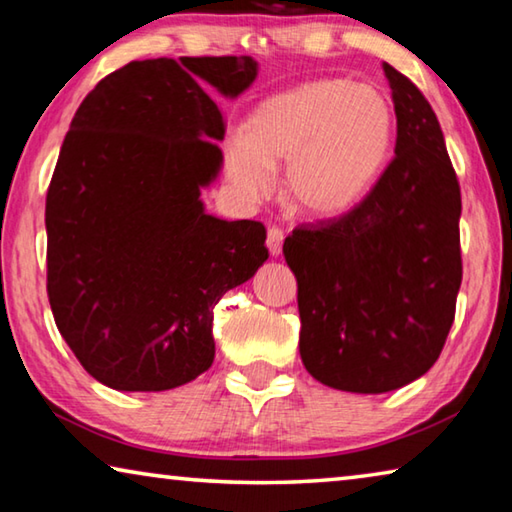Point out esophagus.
<instances>
[{
  "mask_svg": "<svg viewBox=\"0 0 512 512\" xmlns=\"http://www.w3.org/2000/svg\"><path fill=\"white\" fill-rule=\"evenodd\" d=\"M266 244L268 250H271V255L277 257L282 253V244H284V232L280 228H268L266 232Z\"/></svg>",
  "mask_w": 512,
  "mask_h": 512,
  "instance_id": "1",
  "label": "esophagus"
}]
</instances>
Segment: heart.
I'll return each mask as SVG.
<instances>
[{
    "instance_id": "b5f03b06",
    "label": "heart",
    "mask_w": 512,
    "mask_h": 512,
    "mask_svg": "<svg viewBox=\"0 0 512 512\" xmlns=\"http://www.w3.org/2000/svg\"><path fill=\"white\" fill-rule=\"evenodd\" d=\"M395 119L370 85L341 79L302 83L250 112L244 133L225 142V173L250 201L271 194L284 161V198L314 219L350 212L377 183Z\"/></svg>"
}]
</instances>
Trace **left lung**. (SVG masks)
Wrapping results in <instances>:
<instances>
[{
    "mask_svg": "<svg viewBox=\"0 0 512 512\" xmlns=\"http://www.w3.org/2000/svg\"><path fill=\"white\" fill-rule=\"evenodd\" d=\"M397 117L395 158L339 219L284 239L298 280L300 357L309 375L348 393L411 384L443 352L461 264V187L436 112L384 63Z\"/></svg>",
    "mask_w": 512,
    "mask_h": 512,
    "instance_id": "1",
    "label": "left lung"
}]
</instances>
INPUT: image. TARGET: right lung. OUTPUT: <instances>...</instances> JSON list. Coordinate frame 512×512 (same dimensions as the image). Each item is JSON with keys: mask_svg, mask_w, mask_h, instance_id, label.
<instances>
[{"mask_svg": "<svg viewBox=\"0 0 512 512\" xmlns=\"http://www.w3.org/2000/svg\"><path fill=\"white\" fill-rule=\"evenodd\" d=\"M250 56L133 60L76 110L51 176L47 296L58 332L115 391H169L214 361V307L268 259L259 221L207 214L225 124L214 92Z\"/></svg>", "mask_w": 512, "mask_h": 512, "instance_id": "right-lung-1", "label": "right lung"}]
</instances>
